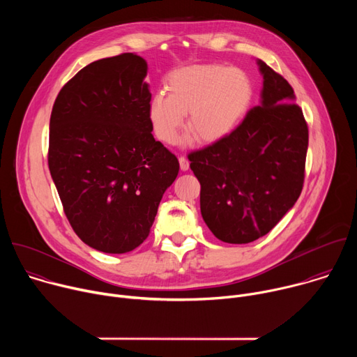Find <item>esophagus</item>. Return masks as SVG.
Listing matches in <instances>:
<instances>
[{
  "label": "esophagus",
  "mask_w": 357,
  "mask_h": 357,
  "mask_svg": "<svg viewBox=\"0 0 357 357\" xmlns=\"http://www.w3.org/2000/svg\"><path fill=\"white\" fill-rule=\"evenodd\" d=\"M179 165L182 171H188L189 169V161L185 157H179Z\"/></svg>",
  "instance_id": "esophagus-1"
}]
</instances>
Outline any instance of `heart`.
Instances as JSON below:
<instances>
[{
  "mask_svg": "<svg viewBox=\"0 0 357 357\" xmlns=\"http://www.w3.org/2000/svg\"><path fill=\"white\" fill-rule=\"evenodd\" d=\"M251 100L252 83L241 69L220 65L186 68L169 77L168 94L158 93L151 98L148 117L162 142L176 141L188 113V128L196 138L216 142L236 130Z\"/></svg>",
  "mask_w": 357,
  "mask_h": 357,
  "instance_id": "b5f03b06",
  "label": "heart"
}]
</instances>
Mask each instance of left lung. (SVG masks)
I'll use <instances>...</instances> for the list:
<instances>
[{
	"instance_id": "left-lung-1",
	"label": "left lung",
	"mask_w": 357,
	"mask_h": 357,
	"mask_svg": "<svg viewBox=\"0 0 357 357\" xmlns=\"http://www.w3.org/2000/svg\"><path fill=\"white\" fill-rule=\"evenodd\" d=\"M260 105L227 137L189 154L200 182V212L222 241L266 236L301 195L308 126L291 84L263 61Z\"/></svg>"
}]
</instances>
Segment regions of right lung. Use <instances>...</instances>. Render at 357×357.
<instances>
[{
	"label": "right lung",
	"mask_w": 357,
	"mask_h": 357,
	"mask_svg": "<svg viewBox=\"0 0 357 357\" xmlns=\"http://www.w3.org/2000/svg\"><path fill=\"white\" fill-rule=\"evenodd\" d=\"M146 62L135 54L96 61L59 91L47 164L75 233L123 254L149 234L178 158L152 135Z\"/></svg>",
	"instance_id": "add662e5"
}]
</instances>
